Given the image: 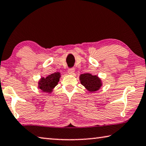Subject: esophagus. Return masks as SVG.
Instances as JSON below:
<instances>
[{
  "label": "esophagus",
  "instance_id": "1",
  "mask_svg": "<svg viewBox=\"0 0 146 146\" xmlns=\"http://www.w3.org/2000/svg\"><path fill=\"white\" fill-rule=\"evenodd\" d=\"M75 68H71L68 69V73L69 74H73L74 72H75Z\"/></svg>",
  "mask_w": 146,
  "mask_h": 146
}]
</instances>
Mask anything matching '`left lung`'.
I'll return each instance as SVG.
<instances>
[{"label": "left lung", "mask_w": 146, "mask_h": 146, "mask_svg": "<svg viewBox=\"0 0 146 146\" xmlns=\"http://www.w3.org/2000/svg\"><path fill=\"white\" fill-rule=\"evenodd\" d=\"M81 84L90 92H94L98 90L102 86V81L96 75L90 73L82 74L80 76Z\"/></svg>", "instance_id": "left-lung-1"}]
</instances>
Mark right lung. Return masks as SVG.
<instances>
[{
	"label": "right lung",
	"instance_id": "obj_1",
	"mask_svg": "<svg viewBox=\"0 0 146 146\" xmlns=\"http://www.w3.org/2000/svg\"><path fill=\"white\" fill-rule=\"evenodd\" d=\"M60 77V73L57 72L51 74L45 78H42L39 82V88L43 92H51L57 85Z\"/></svg>",
	"mask_w": 146,
	"mask_h": 146
}]
</instances>
